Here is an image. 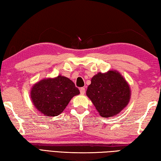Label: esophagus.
Returning <instances> with one entry per match:
<instances>
[{
	"instance_id": "esophagus-1",
	"label": "esophagus",
	"mask_w": 161,
	"mask_h": 161,
	"mask_svg": "<svg viewBox=\"0 0 161 161\" xmlns=\"http://www.w3.org/2000/svg\"><path fill=\"white\" fill-rule=\"evenodd\" d=\"M80 90V93L81 95H84V93H85V89H84V87H81Z\"/></svg>"
}]
</instances>
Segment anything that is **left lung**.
<instances>
[{
    "label": "left lung",
    "instance_id": "8db88e82",
    "mask_svg": "<svg viewBox=\"0 0 161 161\" xmlns=\"http://www.w3.org/2000/svg\"><path fill=\"white\" fill-rule=\"evenodd\" d=\"M86 96L101 116L109 118L120 113L127 106L131 90L120 73L109 70L93 76L87 88Z\"/></svg>",
    "mask_w": 161,
    "mask_h": 161
}]
</instances>
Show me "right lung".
<instances>
[{
    "label": "right lung",
    "instance_id": "add662e5",
    "mask_svg": "<svg viewBox=\"0 0 161 161\" xmlns=\"http://www.w3.org/2000/svg\"><path fill=\"white\" fill-rule=\"evenodd\" d=\"M31 99L35 108L47 116H58L65 110L80 90L69 78L59 75L38 81L31 89Z\"/></svg>",
    "mask_w": 161,
    "mask_h": 161
}]
</instances>
